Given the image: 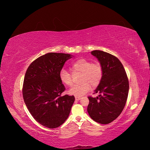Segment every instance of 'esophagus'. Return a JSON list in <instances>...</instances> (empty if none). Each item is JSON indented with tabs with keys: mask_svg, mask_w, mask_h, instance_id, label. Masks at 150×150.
<instances>
[{
	"mask_svg": "<svg viewBox=\"0 0 150 150\" xmlns=\"http://www.w3.org/2000/svg\"><path fill=\"white\" fill-rule=\"evenodd\" d=\"M81 97H79V96H75V100H81Z\"/></svg>",
	"mask_w": 150,
	"mask_h": 150,
	"instance_id": "esophagus-1",
	"label": "esophagus"
}]
</instances>
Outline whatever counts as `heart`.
<instances>
[{
	"label": "heart",
	"mask_w": 150,
	"mask_h": 150,
	"mask_svg": "<svg viewBox=\"0 0 150 150\" xmlns=\"http://www.w3.org/2000/svg\"><path fill=\"white\" fill-rule=\"evenodd\" d=\"M71 69L73 73H81L80 83L73 85L68 91L70 95L81 96L91 90V85L95 87L99 85L103 78V70L99 63H92L87 59H80L73 63ZM59 79L63 84L67 86L73 85L72 75L65 69L59 71Z\"/></svg>",
	"instance_id": "heart-1"
}]
</instances>
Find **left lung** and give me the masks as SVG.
<instances>
[{"mask_svg": "<svg viewBox=\"0 0 150 150\" xmlns=\"http://www.w3.org/2000/svg\"><path fill=\"white\" fill-rule=\"evenodd\" d=\"M91 54L99 62L103 70V78L95 91L96 97L88 96L87 111L96 122L107 124L120 115L125 106L129 91L126 73L117 57L100 50H94Z\"/></svg>", "mask_w": 150, "mask_h": 150, "instance_id": "1", "label": "left lung"}]
</instances>
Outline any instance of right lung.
<instances>
[{
  "mask_svg": "<svg viewBox=\"0 0 150 150\" xmlns=\"http://www.w3.org/2000/svg\"><path fill=\"white\" fill-rule=\"evenodd\" d=\"M73 55L48 53L34 60L25 74L22 94L34 118L42 126L55 128L67 120L75 101L74 96H61L65 90L59 71Z\"/></svg>",
  "mask_w": 150,
  "mask_h": 150,
  "instance_id": "add662e5",
  "label": "right lung"
}]
</instances>
